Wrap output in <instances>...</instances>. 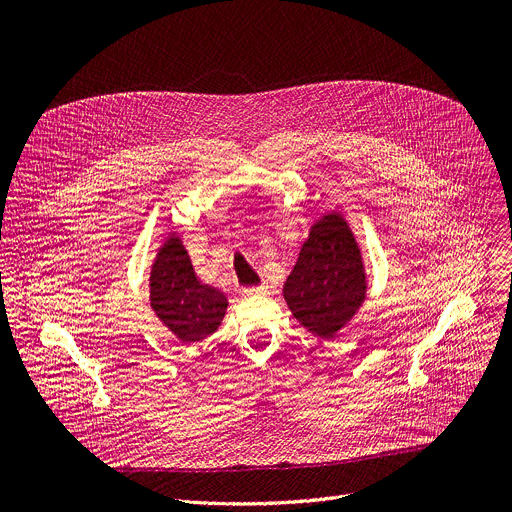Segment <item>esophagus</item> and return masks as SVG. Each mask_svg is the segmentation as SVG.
I'll return each mask as SVG.
<instances>
[{
	"label": "esophagus",
	"mask_w": 512,
	"mask_h": 512,
	"mask_svg": "<svg viewBox=\"0 0 512 512\" xmlns=\"http://www.w3.org/2000/svg\"><path fill=\"white\" fill-rule=\"evenodd\" d=\"M269 291V287L265 285V283H261V285H257V287H247V289H243V296L245 298H255V296H265Z\"/></svg>",
	"instance_id": "esophagus-1"
}]
</instances>
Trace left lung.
<instances>
[{"instance_id":"obj_1","label":"left lung","mask_w":512,"mask_h":512,"mask_svg":"<svg viewBox=\"0 0 512 512\" xmlns=\"http://www.w3.org/2000/svg\"><path fill=\"white\" fill-rule=\"evenodd\" d=\"M367 289L352 229L340 212H324L283 283L287 308L308 332L330 340L354 318Z\"/></svg>"}]
</instances>
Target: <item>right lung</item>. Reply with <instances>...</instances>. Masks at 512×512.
Returning a JSON list of instances; mask_svg holds the SVG:
<instances>
[{"label": "right lung", "instance_id": "1", "mask_svg": "<svg viewBox=\"0 0 512 512\" xmlns=\"http://www.w3.org/2000/svg\"><path fill=\"white\" fill-rule=\"evenodd\" d=\"M150 306L180 342L190 344L216 332L229 300L196 277L182 239L172 233L150 271Z\"/></svg>", "mask_w": 512, "mask_h": 512}]
</instances>
